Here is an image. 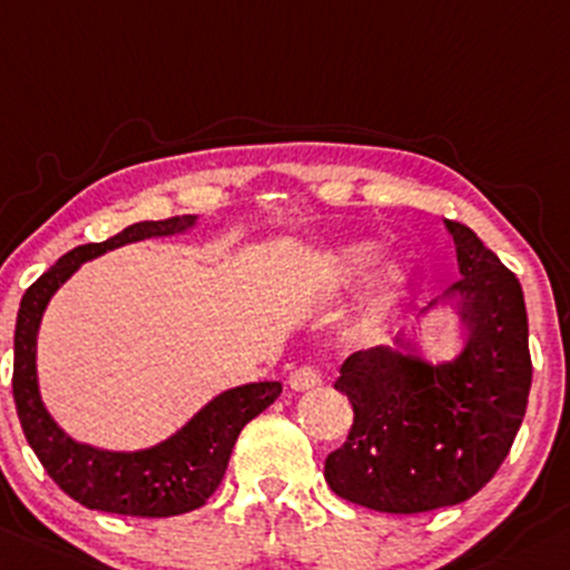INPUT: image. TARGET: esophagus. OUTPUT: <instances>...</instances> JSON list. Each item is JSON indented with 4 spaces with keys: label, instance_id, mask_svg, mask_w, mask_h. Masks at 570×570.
<instances>
[{
    "label": "esophagus",
    "instance_id": "obj_1",
    "mask_svg": "<svg viewBox=\"0 0 570 570\" xmlns=\"http://www.w3.org/2000/svg\"><path fill=\"white\" fill-rule=\"evenodd\" d=\"M322 385V376L320 371L311 368V365H303V368H295L289 374V387L297 393H305V391H314V387Z\"/></svg>",
    "mask_w": 570,
    "mask_h": 570
}]
</instances>
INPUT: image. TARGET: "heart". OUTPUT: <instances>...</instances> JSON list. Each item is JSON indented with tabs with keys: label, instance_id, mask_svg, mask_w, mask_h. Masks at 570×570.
I'll list each match as a JSON object with an SVG mask.
<instances>
[{
	"label": "heart",
	"instance_id": "obj_1",
	"mask_svg": "<svg viewBox=\"0 0 570 570\" xmlns=\"http://www.w3.org/2000/svg\"><path fill=\"white\" fill-rule=\"evenodd\" d=\"M376 250L374 245L357 243V245H344V248H335L331 254H322L320 259L311 265V273L320 281L325 289H341V286H350L352 281H357L365 269L374 262ZM406 284L404 267L393 265L382 273V278L376 281L374 289L368 292V297L357 308V327L361 331H371V327L380 325L387 314H391L393 303L399 301L401 289Z\"/></svg>",
	"mask_w": 570,
	"mask_h": 570
}]
</instances>
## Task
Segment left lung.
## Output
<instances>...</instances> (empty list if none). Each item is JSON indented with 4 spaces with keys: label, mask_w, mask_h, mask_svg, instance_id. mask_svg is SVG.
<instances>
[{
    "label": "left lung",
    "mask_w": 570,
    "mask_h": 570,
    "mask_svg": "<svg viewBox=\"0 0 570 570\" xmlns=\"http://www.w3.org/2000/svg\"><path fill=\"white\" fill-rule=\"evenodd\" d=\"M461 278L451 295L464 350L431 365L415 346H374L341 365L335 391L355 421L325 459L344 500L380 513H426L478 494L500 470L524 421L532 382L524 292L470 226L445 220Z\"/></svg>",
    "instance_id": "obj_1"
}]
</instances>
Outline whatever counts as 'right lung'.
I'll return each mask as SVG.
<instances>
[{
    "label": "right lung",
    "instance_id": "right-lung-1",
    "mask_svg": "<svg viewBox=\"0 0 570 570\" xmlns=\"http://www.w3.org/2000/svg\"><path fill=\"white\" fill-rule=\"evenodd\" d=\"M194 215L166 220H141L104 243H87L48 267L21 297L16 320L13 399L23 436L59 489L89 511L119 517L164 519L202 508L220 487L232 448L248 421L281 395V382H250L220 393L196 412L177 434L134 453L100 451L70 440L48 415L38 393L35 346L38 327L53 292L87 259L147 237H166L188 229Z\"/></svg>",
    "mask_w": 570,
    "mask_h": 570
}]
</instances>
